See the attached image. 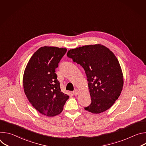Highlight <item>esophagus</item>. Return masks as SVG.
<instances>
[{"mask_svg":"<svg viewBox=\"0 0 146 146\" xmlns=\"http://www.w3.org/2000/svg\"><path fill=\"white\" fill-rule=\"evenodd\" d=\"M73 95H75V96L77 95L78 94V90H77V89H76V90L73 92Z\"/></svg>","mask_w":146,"mask_h":146,"instance_id":"esophagus-1","label":"esophagus"}]
</instances>
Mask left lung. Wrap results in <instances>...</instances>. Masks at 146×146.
<instances>
[{
    "label": "left lung",
    "mask_w": 146,
    "mask_h": 146,
    "mask_svg": "<svg viewBox=\"0 0 146 146\" xmlns=\"http://www.w3.org/2000/svg\"><path fill=\"white\" fill-rule=\"evenodd\" d=\"M69 58L84 68L91 98L87 111L99 114L110 109L118 99L123 85L119 62L114 53L100 44L70 49Z\"/></svg>",
    "instance_id": "obj_1"
}]
</instances>
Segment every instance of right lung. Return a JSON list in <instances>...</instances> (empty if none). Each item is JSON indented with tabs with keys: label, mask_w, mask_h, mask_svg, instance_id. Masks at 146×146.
<instances>
[{
	"label": "right lung",
	"mask_w": 146,
	"mask_h": 146,
	"mask_svg": "<svg viewBox=\"0 0 146 146\" xmlns=\"http://www.w3.org/2000/svg\"><path fill=\"white\" fill-rule=\"evenodd\" d=\"M67 49L44 46L32 56L24 70V92L40 113L54 117L63 110L68 95L61 92L55 69Z\"/></svg>",
	"instance_id": "obj_1"
}]
</instances>
